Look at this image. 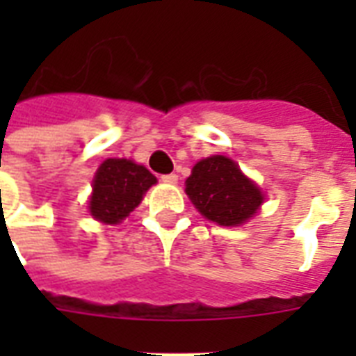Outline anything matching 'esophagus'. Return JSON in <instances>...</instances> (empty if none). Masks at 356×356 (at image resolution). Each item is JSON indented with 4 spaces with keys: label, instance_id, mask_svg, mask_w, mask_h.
Instances as JSON below:
<instances>
[{
    "label": "esophagus",
    "instance_id": "1",
    "mask_svg": "<svg viewBox=\"0 0 356 356\" xmlns=\"http://www.w3.org/2000/svg\"><path fill=\"white\" fill-rule=\"evenodd\" d=\"M162 181L168 184H177L179 181V175L177 173H168V175H162Z\"/></svg>",
    "mask_w": 356,
    "mask_h": 356
}]
</instances>
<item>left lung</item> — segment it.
<instances>
[{"instance_id":"left-lung-1","label":"left lung","mask_w":356,"mask_h":356,"mask_svg":"<svg viewBox=\"0 0 356 356\" xmlns=\"http://www.w3.org/2000/svg\"><path fill=\"white\" fill-rule=\"evenodd\" d=\"M186 195L211 222L236 227L253 218L264 201L260 188L229 156L212 155L192 168Z\"/></svg>"}]
</instances>
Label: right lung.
<instances>
[{"instance_id": "1", "label": "right lung", "mask_w": 356, "mask_h": 356, "mask_svg": "<svg viewBox=\"0 0 356 356\" xmlns=\"http://www.w3.org/2000/svg\"><path fill=\"white\" fill-rule=\"evenodd\" d=\"M156 177L129 159H107L97 168L88 201L90 214L108 225H116L140 205Z\"/></svg>"}]
</instances>
